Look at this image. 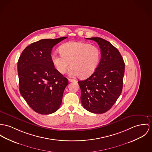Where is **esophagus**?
I'll return each instance as SVG.
<instances>
[{"mask_svg": "<svg viewBox=\"0 0 152 152\" xmlns=\"http://www.w3.org/2000/svg\"><path fill=\"white\" fill-rule=\"evenodd\" d=\"M68 80H69V82H75V81H76L75 80H74V79H69Z\"/></svg>", "mask_w": 152, "mask_h": 152, "instance_id": "1", "label": "esophagus"}]
</instances>
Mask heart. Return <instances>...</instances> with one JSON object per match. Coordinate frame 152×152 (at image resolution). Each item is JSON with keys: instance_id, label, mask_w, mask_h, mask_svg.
<instances>
[{"instance_id": "heart-1", "label": "heart", "mask_w": 152, "mask_h": 152, "mask_svg": "<svg viewBox=\"0 0 152 152\" xmlns=\"http://www.w3.org/2000/svg\"><path fill=\"white\" fill-rule=\"evenodd\" d=\"M60 54L54 53L51 59L56 69L65 73L71 65L70 75L86 78L91 75L101 59L99 49L87 43L70 42L59 48Z\"/></svg>"}]
</instances>
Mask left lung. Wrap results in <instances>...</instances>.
Wrapping results in <instances>:
<instances>
[{
  "label": "left lung",
  "mask_w": 152,
  "mask_h": 152,
  "mask_svg": "<svg viewBox=\"0 0 152 152\" xmlns=\"http://www.w3.org/2000/svg\"><path fill=\"white\" fill-rule=\"evenodd\" d=\"M96 42L101 48L98 67L87 79L79 81L81 102L88 111L101 114L109 110L121 93L125 64L118 50L100 37L87 38Z\"/></svg>",
  "instance_id": "8db88e82"
}]
</instances>
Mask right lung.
Returning a JSON list of instances; mask_svg holds the SVG:
<instances>
[{
  "label": "right lung",
  "mask_w": 152,
  "mask_h": 152,
  "mask_svg": "<svg viewBox=\"0 0 152 152\" xmlns=\"http://www.w3.org/2000/svg\"><path fill=\"white\" fill-rule=\"evenodd\" d=\"M67 37L42 39L26 47L17 64L20 94L36 113L49 115L62 103L68 79L54 68L53 47Z\"/></svg>",
  "instance_id": "add662e5"
}]
</instances>
